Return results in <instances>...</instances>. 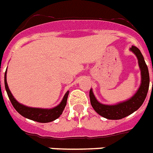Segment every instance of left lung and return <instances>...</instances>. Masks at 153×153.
<instances>
[{"label":"left lung","mask_w":153,"mask_h":153,"mask_svg":"<svg viewBox=\"0 0 153 153\" xmlns=\"http://www.w3.org/2000/svg\"><path fill=\"white\" fill-rule=\"evenodd\" d=\"M134 53L138 60V65L141 70V82L137 91L132 97L128 100L118 103L116 105H103L96 99L92 89L89 91V98L92 107L98 114L108 120H121L123 118L130 115L142 105L147 96L149 86V69L145 64L144 57L141 51L136 46L133 45L130 49ZM153 71V70H152Z\"/></svg>","instance_id":"left-lung-1"}]
</instances>
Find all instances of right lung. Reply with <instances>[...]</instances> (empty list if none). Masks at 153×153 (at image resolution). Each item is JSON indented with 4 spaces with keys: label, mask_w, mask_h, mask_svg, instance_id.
<instances>
[{
    "label": "right lung",
    "mask_w": 153,
    "mask_h": 153,
    "mask_svg": "<svg viewBox=\"0 0 153 153\" xmlns=\"http://www.w3.org/2000/svg\"><path fill=\"white\" fill-rule=\"evenodd\" d=\"M7 70L4 74V86L9 100L13 105L14 108L18 111L23 117L33 120V121L38 122V123H49V122L54 121L57 118L60 116L64 108L67 105V100H68L69 91H68L64 95L63 100L59 105L56 106L53 108H30V107L25 106L20 103H19L17 100L12 96V93L8 88V83H7Z\"/></svg>",
    "instance_id": "right-lung-1"
}]
</instances>
